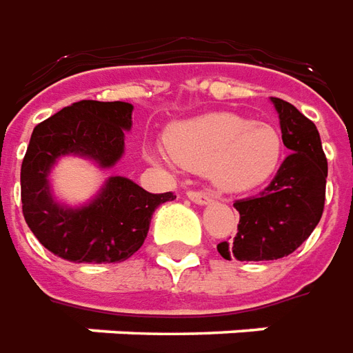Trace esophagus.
<instances>
[{"instance_id":"obj_1","label":"esophagus","mask_w":353,"mask_h":353,"mask_svg":"<svg viewBox=\"0 0 353 353\" xmlns=\"http://www.w3.org/2000/svg\"><path fill=\"white\" fill-rule=\"evenodd\" d=\"M188 197L197 205H207V203H211L212 199H214L212 194H209V192H194V190H190Z\"/></svg>"}]
</instances>
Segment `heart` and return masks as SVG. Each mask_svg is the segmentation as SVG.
Listing matches in <instances>:
<instances>
[{
    "label": "heart",
    "instance_id": "1",
    "mask_svg": "<svg viewBox=\"0 0 353 353\" xmlns=\"http://www.w3.org/2000/svg\"><path fill=\"white\" fill-rule=\"evenodd\" d=\"M165 146L176 163L207 172L224 192H245L266 182L283 157V139L274 125L234 112H211L174 123L165 132Z\"/></svg>",
    "mask_w": 353,
    "mask_h": 353
}]
</instances>
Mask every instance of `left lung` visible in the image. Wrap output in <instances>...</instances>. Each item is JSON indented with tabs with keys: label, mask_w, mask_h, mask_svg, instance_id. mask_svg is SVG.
I'll return each mask as SVG.
<instances>
[{
	"label": "left lung",
	"mask_w": 353,
	"mask_h": 353,
	"mask_svg": "<svg viewBox=\"0 0 353 353\" xmlns=\"http://www.w3.org/2000/svg\"><path fill=\"white\" fill-rule=\"evenodd\" d=\"M279 114L281 139L291 156L261 194L237 199L234 241L216 245L226 261H276L296 251L323 214L327 159L317 127L289 102L270 99Z\"/></svg>",
	"instance_id": "left-lung-1"
}]
</instances>
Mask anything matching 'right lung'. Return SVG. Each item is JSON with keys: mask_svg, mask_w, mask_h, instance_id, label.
Segmentation results:
<instances>
[{"mask_svg": "<svg viewBox=\"0 0 353 353\" xmlns=\"http://www.w3.org/2000/svg\"><path fill=\"white\" fill-rule=\"evenodd\" d=\"M132 127L129 102L79 101L45 119L32 132L21 169L24 221L37 241L70 262H123L148 236L157 207L171 192L150 194L125 176H110L91 201L70 207L52 196V167L64 156L91 159L112 169L125 152Z\"/></svg>", "mask_w": 353, "mask_h": 353, "instance_id": "right-lung-1", "label": "right lung"}]
</instances>
